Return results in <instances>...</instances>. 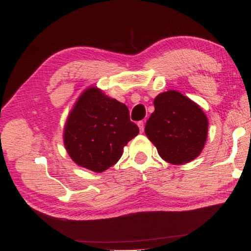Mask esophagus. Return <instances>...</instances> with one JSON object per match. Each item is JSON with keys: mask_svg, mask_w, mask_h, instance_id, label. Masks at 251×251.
I'll return each instance as SVG.
<instances>
[{"mask_svg": "<svg viewBox=\"0 0 251 251\" xmlns=\"http://www.w3.org/2000/svg\"><path fill=\"white\" fill-rule=\"evenodd\" d=\"M137 125H138V128H140V132L141 133H143V132H144V122H143V121H141V122H138L137 123Z\"/></svg>", "mask_w": 251, "mask_h": 251, "instance_id": "esophagus-1", "label": "esophagus"}]
</instances>
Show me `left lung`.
Instances as JSON below:
<instances>
[{"instance_id":"8db88e82","label":"left lung","mask_w":251,"mask_h":251,"mask_svg":"<svg viewBox=\"0 0 251 251\" xmlns=\"http://www.w3.org/2000/svg\"><path fill=\"white\" fill-rule=\"evenodd\" d=\"M145 134L163 160L181 165L198 157L205 145L209 122L197 102L176 90L158 94Z\"/></svg>"}]
</instances>
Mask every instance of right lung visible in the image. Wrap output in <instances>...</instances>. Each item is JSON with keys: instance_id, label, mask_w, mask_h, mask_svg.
I'll return each mask as SVG.
<instances>
[{"instance_id": "add662e5", "label": "right lung", "mask_w": 251, "mask_h": 251, "mask_svg": "<svg viewBox=\"0 0 251 251\" xmlns=\"http://www.w3.org/2000/svg\"><path fill=\"white\" fill-rule=\"evenodd\" d=\"M138 132L125 104L90 86L67 117L63 144L75 164L101 173L116 164L127 143Z\"/></svg>"}]
</instances>
